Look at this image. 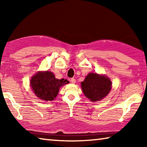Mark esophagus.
<instances>
[{
    "instance_id": "1",
    "label": "esophagus",
    "mask_w": 147,
    "mask_h": 147,
    "mask_svg": "<svg viewBox=\"0 0 147 147\" xmlns=\"http://www.w3.org/2000/svg\"><path fill=\"white\" fill-rule=\"evenodd\" d=\"M71 82L72 84H75V82H76V80L74 79V78H71Z\"/></svg>"
}]
</instances>
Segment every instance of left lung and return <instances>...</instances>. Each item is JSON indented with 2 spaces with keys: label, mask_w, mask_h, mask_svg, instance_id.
Masks as SVG:
<instances>
[{
  "label": "left lung",
  "mask_w": 147,
  "mask_h": 147,
  "mask_svg": "<svg viewBox=\"0 0 147 147\" xmlns=\"http://www.w3.org/2000/svg\"><path fill=\"white\" fill-rule=\"evenodd\" d=\"M111 84L108 76L92 73L81 83V88L87 98L92 102H96L108 95L111 91Z\"/></svg>",
  "instance_id": "left-lung-1"
}]
</instances>
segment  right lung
Returning a JSON list of instances; mask_svg holds the SVG:
<instances>
[{"label": "right lung", "instance_id": "add662e5", "mask_svg": "<svg viewBox=\"0 0 147 147\" xmlns=\"http://www.w3.org/2000/svg\"><path fill=\"white\" fill-rule=\"evenodd\" d=\"M30 86L38 97L45 101H53L58 95L61 86L68 83L65 79L55 78L50 71H39L32 77Z\"/></svg>", "mask_w": 147, "mask_h": 147}]
</instances>
